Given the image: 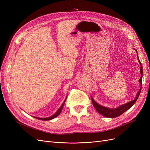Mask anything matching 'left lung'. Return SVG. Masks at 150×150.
Here are the masks:
<instances>
[{
    "label": "left lung",
    "mask_w": 150,
    "mask_h": 150,
    "mask_svg": "<svg viewBox=\"0 0 150 150\" xmlns=\"http://www.w3.org/2000/svg\"><path fill=\"white\" fill-rule=\"evenodd\" d=\"M136 50V49H135ZM137 53V50H136ZM138 54V53H137ZM138 56V55H137ZM139 62L140 63V74H141V76L140 78L139 79V83L141 84V88L140 89V90L139 91V92L137 93L136 97L135 98V99H134L133 100L128 102L127 103L123 104L122 105H120V106L117 107L116 108L112 109V108H108L103 106H101L100 105H98L97 102L95 101V100H93V98L92 97H91L92 99V103L94 106V108H96V109L97 111V112L98 113H100V114L103 115V116L108 117V118H115L117 117H119L120 115H122V114H123L125 111H127V110H128L130 108L132 107V106L134 104L138 97H139V95L140 93V91H141V89H142V76H143V70H142V66L141 62L139 59V57H137Z\"/></svg>",
    "instance_id": "obj_1"
}]
</instances>
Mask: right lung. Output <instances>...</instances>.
I'll return each instance as SVG.
<instances>
[{"label":"right lung","instance_id":"add662e5","mask_svg":"<svg viewBox=\"0 0 150 150\" xmlns=\"http://www.w3.org/2000/svg\"><path fill=\"white\" fill-rule=\"evenodd\" d=\"M66 98H67V97H66ZM66 98L65 99V100L64 101V102H63V103H62V105L61 106V107L58 109V111L56 112V113H55L54 114H53V115H52V116H50V117H47V118H39V117H35V118H36V119H37L41 120H52V119H54L55 117H57L61 113V111H62V108H63V106H64V103H65V102H66Z\"/></svg>","mask_w":150,"mask_h":150}]
</instances>
